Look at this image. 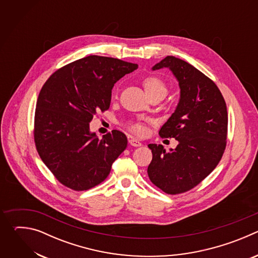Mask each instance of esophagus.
<instances>
[{"instance_id": "obj_1", "label": "esophagus", "mask_w": 258, "mask_h": 258, "mask_svg": "<svg viewBox=\"0 0 258 258\" xmlns=\"http://www.w3.org/2000/svg\"><path fill=\"white\" fill-rule=\"evenodd\" d=\"M128 143H130L132 146H134V147H140V146H142V143H141L139 140L135 139V138H131V139L128 140Z\"/></svg>"}]
</instances>
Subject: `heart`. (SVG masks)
Listing matches in <instances>:
<instances>
[{
    "label": "heart",
    "instance_id": "1",
    "mask_svg": "<svg viewBox=\"0 0 258 258\" xmlns=\"http://www.w3.org/2000/svg\"><path fill=\"white\" fill-rule=\"evenodd\" d=\"M143 87L146 93L152 99L154 97L164 98L168 92L166 84L156 76H148L143 80ZM126 127L137 135H144L146 132L145 123L141 120H131L126 124Z\"/></svg>",
    "mask_w": 258,
    "mask_h": 258
}]
</instances>
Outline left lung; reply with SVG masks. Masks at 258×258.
Returning <instances> with one entry per match:
<instances>
[{
  "label": "left lung",
  "mask_w": 258,
  "mask_h": 258,
  "mask_svg": "<svg viewBox=\"0 0 258 258\" xmlns=\"http://www.w3.org/2000/svg\"><path fill=\"white\" fill-rule=\"evenodd\" d=\"M169 68L178 81L180 99L175 111L159 131L161 138H174L178 145L166 151L149 144L152 183L169 195L190 191L216 167L227 146L228 111L217 86L193 65L167 56L153 70Z\"/></svg>",
  "instance_id": "left-lung-1"
}]
</instances>
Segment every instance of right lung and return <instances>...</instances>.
Segmentation results:
<instances>
[{
    "mask_svg": "<svg viewBox=\"0 0 258 258\" xmlns=\"http://www.w3.org/2000/svg\"><path fill=\"white\" fill-rule=\"evenodd\" d=\"M137 68L135 63L91 55L59 68L44 84L34 113V144L63 186L73 191L98 186L125 150L122 132L99 139L90 133L89 122L109 109L114 84Z\"/></svg>",
    "mask_w": 258,
    "mask_h": 258,
    "instance_id": "1",
    "label": "right lung"
}]
</instances>
